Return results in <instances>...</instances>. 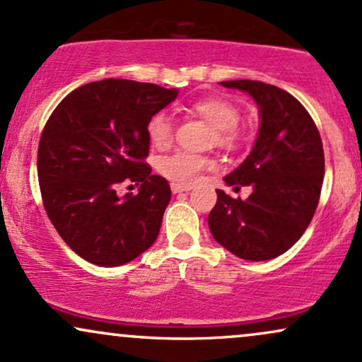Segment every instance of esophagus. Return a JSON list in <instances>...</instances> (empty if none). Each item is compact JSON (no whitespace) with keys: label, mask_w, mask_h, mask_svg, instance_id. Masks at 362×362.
<instances>
[{"label":"esophagus","mask_w":362,"mask_h":362,"mask_svg":"<svg viewBox=\"0 0 362 362\" xmlns=\"http://www.w3.org/2000/svg\"><path fill=\"white\" fill-rule=\"evenodd\" d=\"M192 189L190 185H178V184H172V192L173 194H180V192H189Z\"/></svg>","instance_id":"1"}]
</instances>
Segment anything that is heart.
<instances>
[{"label":"heart","mask_w":362,"mask_h":362,"mask_svg":"<svg viewBox=\"0 0 362 362\" xmlns=\"http://www.w3.org/2000/svg\"><path fill=\"white\" fill-rule=\"evenodd\" d=\"M192 110L216 129V141L224 146L236 143L238 132L235 126L240 120V112L233 102L223 97H207L192 103ZM148 138L158 149L167 148L173 138V124L167 112L153 115L148 122ZM213 161L207 156L177 151L158 160V172L178 185H192L199 175L209 168Z\"/></svg>","instance_id":"heart-1"}]
</instances>
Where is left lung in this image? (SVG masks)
<instances>
[{"label":"left lung","instance_id":"left-lung-1","mask_svg":"<svg viewBox=\"0 0 362 362\" xmlns=\"http://www.w3.org/2000/svg\"><path fill=\"white\" fill-rule=\"evenodd\" d=\"M248 93L259 107V132L238 168L223 178L238 189L250 185L245 201L218 189L207 218L214 240L243 260H271L289 250L317 211L325 158L313 119L293 95L262 81H221Z\"/></svg>","mask_w":362,"mask_h":362}]
</instances>
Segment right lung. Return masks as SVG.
<instances>
[{"label": "right lung", "mask_w": 362, "mask_h": 362, "mask_svg": "<svg viewBox=\"0 0 362 362\" xmlns=\"http://www.w3.org/2000/svg\"><path fill=\"white\" fill-rule=\"evenodd\" d=\"M177 95L109 78L73 90L45 124L37 155L45 213L90 264L117 267L155 243L172 192L143 161L148 122ZM124 180L140 185L138 196L119 197L115 187Z\"/></svg>", "instance_id": "add662e5"}]
</instances>
